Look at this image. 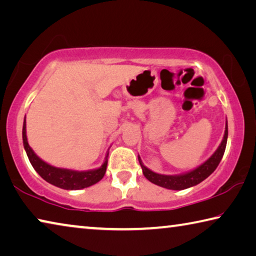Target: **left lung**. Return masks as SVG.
<instances>
[{
  "label": "left lung",
  "mask_w": 256,
  "mask_h": 256,
  "mask_svg": "<svg viewBox=\"0 0 256 256\" xmlns=\"http://www.w3.org/2000/svg\"><path fill=\"white\" fill-rule=\"evenodd\" d=\"M227 138H228V123L226 120V126H224V134L222 138V144H219L218 148L212 154L209 159H206L204 162L201 164L200 166H198L194 170L183 172V174L178 175H162L154 172L148 167H146L140 156H138V162L142 168V172H144V177L151 183H154L162 188H168V190H185L192 186H196L198 183H201L202 180H204L206 177H209L212 172L216 170V168L218 167L219 162H222V156L224 154V149H226L227 144Z\"/></svg>",
  "instance_id": "8db88e82"
}]
</instances>
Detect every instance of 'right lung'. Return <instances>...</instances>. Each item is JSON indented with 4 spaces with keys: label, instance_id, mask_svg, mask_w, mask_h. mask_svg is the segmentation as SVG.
<instances>
[{
    "label": "right lung",
    "instance_id": "obj_1",
    "mask_svg": "<svg viewBox=\"0 0 256 256\" xmlns=\"http://www.w3.org/2000/svg\"><path fill=\"white\" fill-rule=\"evenodd\" d=\"M22 141L26 154H27L29 162L32 164L34 170L42 176V178H44L46 182H48L50 184L58 186L60 188L73 190L89 188V186L98 183L106 172L108 162V150H110V148L107 150L105 160H104L100 167L89 170H68V168L52 166V164H47L34 154V151L28 144L27 131H26V118L24 120Z\"/></svg>",
    "mask_w": 256,
    "mask_h": 256
}]
</instances>
